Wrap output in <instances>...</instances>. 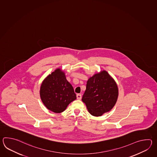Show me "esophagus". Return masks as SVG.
<instances>
[{
    "label": "esophagus",
    "mask_w": 157,
    "mask_h": 157,
    "mask_svg": "<svg viewBox=\"0 0 157 157\" xmlns=\"http://www.w3.org/2000/svg\"><path fill=\"white\" fill-rule=\"evenodd\" d=\"M77 99L78 100H80V99H81V94H77Z\"/></svg>",
    "instance_id": "obj_1"
}]
</instances>
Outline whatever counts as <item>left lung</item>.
<instances>
[{"label":"left lung","mask_w":157,"mask_h":157,"mask_svg":"<svg viewBox=\"0 0 157 157\" xmlns=\"http://www.w3.org/2000/svg\"><path fill=\"white\" fill-rule=\"evenodd\" d=\"M86 88L82 100L94 116H100L110 111L117 101V84L105 71L89 78Z\"/></svg>","instance_id":"left-lung-1"}]
</instances>
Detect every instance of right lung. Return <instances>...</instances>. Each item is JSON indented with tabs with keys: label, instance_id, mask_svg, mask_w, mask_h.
Returning a JSON list of instances; mask_svg holds the SVG:
<instances>
[{
	"label": "right lung",
	"instance_id": "right-lung-1",
	"mask_svg": "<svg viewBox=\"0 0 157 157\" xmlns=\"http://www.w3.org/2000/svg\"><path fill=\"white\" fill-rule=\"evenodd\" d=\"M40 94L45 107L58 113L63 112L68 105L76 99L73 87L59 68L44 80L40 87Z\"/></svg>",
	"mask_w": 157,
	"mask_h": 157
}]
</instances>
